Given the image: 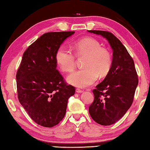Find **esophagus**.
<instances>
[{
  "instance_id": "esophagus-1",
  "label": "esophagus",
  "mask_w": 150,
  "mask_h": 150,
  "mask_svg": "<svg viewBox=\"0 0 150 150\" xmlns=\"http://www.w3.org/2000/svg\"><path fill=\"white\" fill-rule=\"evenodd\" d=\"M76 92H77V93H82V92H83V90H81V89H79V88H77L76 89Z\"/></svg>"
}]
</instances>
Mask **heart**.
Returning <instances> with one entry per match:
<instances>
[{"label":"heart","instance_id":"1","mask_svg":"<svg viewBox=\"0 0 150 150\" xmlns=\"http://www.w3.org/2000/svg\"><path fill=\"white\" fill-rule=\"evenodd\" d=\"M78 57L86 56L83 66L70 74L67 80L69 84L79 88H86L93 84L98 75L103 77L108 75L112 65V57L107 49L94 38L86 37L76 40L73 44ZM55 60L64 72L73 71L76 66L75 57L64 46H60L55 53Z\"/></svg>","mask_w":150,"mask_h":150}]
</instances>
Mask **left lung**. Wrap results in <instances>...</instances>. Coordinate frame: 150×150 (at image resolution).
Masks as SVG:
<instances>
[{
	"label": "left lung",
	"instance_id": "obj_1",
	"mask_svg": "<svg viewBox=\"0 0 150 150\" xmlns=\"http://www.w3.org/2000/svg\"><path fill=\"white\" fill-rule=\"evenodd\" d=\"M106 38L113 50L112 65L104 81L93 90L89 113L93 120L109 126L122 118L132 106L139 79L134 61L122 42L109 31L88 30Z\"/></svg>",
	"mask_w": 150,
	"mask_h": 150
}]
</instances>
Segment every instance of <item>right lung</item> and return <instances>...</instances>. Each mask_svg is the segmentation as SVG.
Returning a JSON list of instances; mask_svg holds the SVG:
<instances>
[{"instance_id":"right-lung-1","label":"right lung","mask_w":150,"mask_h":150,"mask_svg":"<svg viewBox=\"0 0 150 150\" xmlns=\"http://www.w3.org/2000/svg\"><path fill=\"white\" fill-rule=\"evenodd\" d=\"M75 31L43 34L25 51L17 75L20 103L35 122L46 128L65 116L68 98L75 88L68 85L57 69L55 53Z\"/></svg>"}]
</instances>
